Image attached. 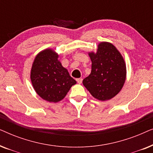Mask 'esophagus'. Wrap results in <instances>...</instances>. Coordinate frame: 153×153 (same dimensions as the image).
Returning a JSON list of instances; mask_svg holds the SVG:
<instances>
[{
  "label": "esophagus",
  "instance_id": "esophagus-1",
  "mask_svg": "<svg viewBox=\"0 0 153 153\" xmlns=\"http://www.w3.org/2000/svg\"><path fill=\"white\" fill-rule=\"evenodd\" d=\"M76 80L77 83H82V81H83V79H81V78H79V79H76Z\"/></svg>",
  "mask_w": 153,
  "mask_h": 153
}]
</instances>
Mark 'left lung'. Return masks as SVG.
<instances>
[{
	"instance_id": "obj_1",
	"label": "left lung",
	"mask_w": 153,
	"mask_h": 153,
	"mask_svg": "<svg viewBox=\"0 0 153 153\" xmlns=\"http://www.w3.org/2000/svg\"><path fill=\"white\" fill-rule=\"evenodd\" d=\"M91 73L83 84L96 99L106 101L121 91L126 79V65L114 45L106 42L98 45L96 53L90 52Z\"/></svg>"
}]
</instances>
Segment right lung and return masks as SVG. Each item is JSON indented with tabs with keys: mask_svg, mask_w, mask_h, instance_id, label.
I'll return each mask as SVG.
<instances>
[{
	"mask_svg": "<svg viewBox=\"0 0 153 153\" xmlns=\"http://www.w3.org/2000/svg\"><path fill=\"white\" fill-rule=\"evenodd\" d=\"M58 58L53 49L43 50L35 57L30 72L31 82L37 95L54 103L63 99L76 83Z\"/></svg>",
	"mask_w": 153,
	"mask_h": 153,
	"instance_id": "obj_1",
	"label": "right lung"
}]
</instances>
